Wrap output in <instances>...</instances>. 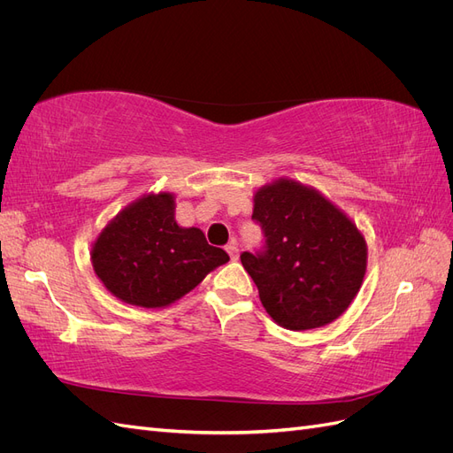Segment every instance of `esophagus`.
I'll return each instance as SVG.
<instances>
[{
	"label": "esophagus",
	"mask_w": 453,
	"mask_h": 453,
	"mask_svg": "<svg viewBox=\"0 0 453 453\" xmlns=\"http://www.w3.org/2000/svg\"><path fill=\"white\" fill-rule=\"evenodd\" d=\"M226 253L230 255V258H232V260H238V258H240V250H238L236 242H232V243H228V245H226Z\"/></svg>",
	"instance_id": "1"
}]
</instances>
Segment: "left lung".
Listing matches in <instances>:
<instances>
[{
	"label": "left lung",
	"mask_w": 453,
	"mask_h": 453,
	"mask_svg": "<svg viewBox=\"0 0 453 453\" xmlns=\"http://www.w3.org/2000/svg\"><path fill=\"white\" fill-rule=\"evenodd\" d=\"M253 221L265 245L240 255L270 318L289 331L334 321L366 270L361 232L318 190L280 180L257 190Z\"/></svg>",
	"instance_id": "left-lung-1"
}]
</instances>
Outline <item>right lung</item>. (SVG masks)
Listing matches in <instances>:
<instances>
[{
  "label": "right lung",
  "mask_w": 453,
  "mask_h": 453,
  "mask_svg": "<svg viewBox=\"0 0 453 453\" xmlns=\"http://www.w3.org/2000/svg\"><path fill=\"white\" fill-rule=\"evenodd\" d=\"M173 195L140 198L122 210L92 248V266L117 298L142 308L175 303L228 263L200 228H181L173 217Z\"/></svg>",
  "instance_id": "add662e5"
}]
</instances>
